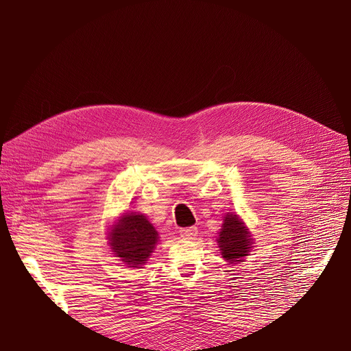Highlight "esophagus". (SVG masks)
<instances>
[{
	"label": "esophagus",
	"instance_id": "obj_1",
	"mask_svg": "<svg viewBox=\"0 0 351 351\" xmlns=\"http://www.w3.org/2000/svg\"><path fill=\"white\" fill-rule=\"evenodd\" d=\"M179 234L182 236V237H185V239H193L196 234H197V228H185V229H180L179 230Z\"/></svg>",
	"mask_w": 351,
	"mask_h": 351
}]
</instances>
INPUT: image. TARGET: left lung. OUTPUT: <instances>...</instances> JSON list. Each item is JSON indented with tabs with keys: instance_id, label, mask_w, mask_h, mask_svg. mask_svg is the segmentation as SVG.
Here are the masks:
<instances>
[{
	"instance_id": "1",
	"label": "left lung",
	"mask_w": 351,
	"mask_h": 351,
	"mask_svg": "<svg viewBox=\"0 0 351 351\" xmlns=\"http://www.w3.org/2000/svg\"><path fill=\"white\" fill-rule=\"evenodd\" d=\"M217 243L225 261L229 263H239L243 262L245 256H249V252L253 247V239L242 219L234 213H228L225 215Z\"/></svg>"
}]
</instances>
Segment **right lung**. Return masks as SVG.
<instances>
[{
	"instance_id": "1",
	"label": "right lung",
	"mask_w": 351,
	"mask_h": 351,
	"mask_svg": "<svg viewBox=\"0 0 351 351\" xmlns=\"http://www.w3.org/2000/svg\"><path fill=\"white\" fill-rule=\"evenodd\" d=\"M109 246L128 267L141 269L154 252L159 234L145 215L123 213L109 232Z\"/></svg>"
}]
</instances>
